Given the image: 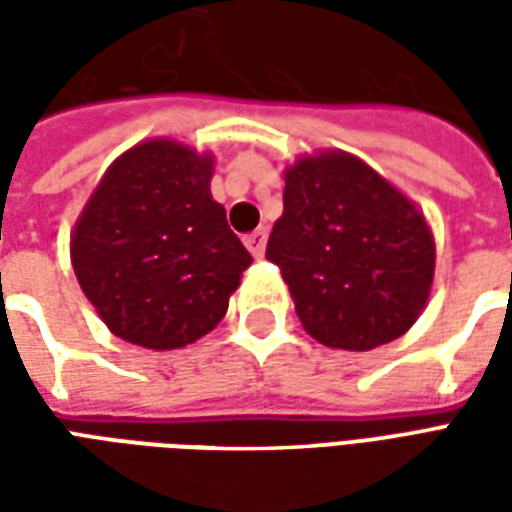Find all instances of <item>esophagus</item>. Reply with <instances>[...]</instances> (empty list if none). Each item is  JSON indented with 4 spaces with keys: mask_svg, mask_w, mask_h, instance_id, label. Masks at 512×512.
Returning <instances> with one entry per match:
<instances>
[{
    "mask_svg": "<svg viewBox=\"0 0 512 512\" xmlns=\"http://www.w3.org/2000/svg\"><path fill=\"white\" fill-rule=\"evenodd\" d=\"M266 241H268L266 227H260V230H255V233H249L244 238L246 249L252 252V257H255V260H260V257L266 255Z\"/></svg>",
    "mask_w": 512,
    "mask_h": 512,
    "instance_id": "1",
    "label": "esophagus"
}]
</instances>
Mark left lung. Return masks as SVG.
Returning a JSON list of instances; mask_svg holds the SVG:
<instances>
[{"label":"left lung","instance_id":"8db88e82","mask_svg":"<svg viewBox=\"0 0 512 512\" xmlns=\"http://www.w3.org/2000/svg\"><path fill=\"white\" fill-rule=\"evenodd\" d=\"M266 257L282 271L310 337L370 351L422 315L436 244L403 191L362 158L323 150L285 169V211Z\"/></svg>","mask_w":512,"mask_h":512}]
</instances>
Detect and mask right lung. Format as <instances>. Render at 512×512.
Listing matches in <instances>:
<instances>
[{"instance_id":"1","label":"right lung","mask_w":512,"mask_h":512,"mask_svg":"<svg viewBox=\"0 0 512 512\" xmlns=\"http://www.w3.org/2000/svg\"><path fill=\"white\" fill-rule=\"evenodd\" d=\"M213 156L139 142L106 169L71 233L84 296L126 343L172 351L222 321L252 266L211 197Z\"/></svg>"}]
</instances>
